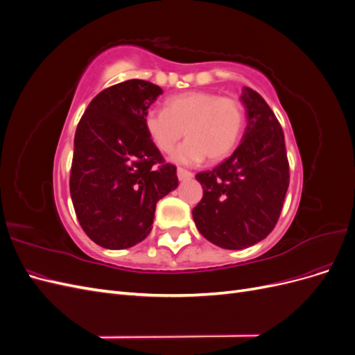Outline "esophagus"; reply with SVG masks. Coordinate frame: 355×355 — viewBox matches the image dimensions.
<instances>
[{
    "mask_svg": "<svg viewBox=\"0 0 355 355\" xmlns=\"http://www.w3.org/2000/svg\"><path fill=\"white\" fill-rule=\"evenodd\" d=\"M176 173H178V178H179V180H185V179H191L192 176H194V175H192V173H191V171H189V170H187V168H182V167H178V171H176Z\"/></svg>",
    "mask_w": 355,
    "mask_h": 355,
    "instance_id": "34e87169",
    "label": "esophagus"
}]
</instances>
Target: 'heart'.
Returning a JSON list of instances; mask_svg holds the SVG:
<instances>
[{
  "label": "heart",
  "instance_id": "obj_1",
  "mask_svg": "<svg viewBox=\"0 0 355 355\" xmlns=\"http://www.w3.org/2000/svg\"><path fill=\"white\" fill-rule=\"evenodd\" d=\"M144 123L161 153L173 151L182 136L188 137L175 153L179 163L197 164L206 157L216 163L237 146L245 123V110L234 96L191 90L171 96L164 110L148 111Z\"/></svg>",
  "mask_w": 355,
  "mask_h": 355
}]
</instances>
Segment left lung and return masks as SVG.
Masks as SVG:
<instances>
[{
	"mask_svg": "<svg viewBox=\"0 0 355 355\" xmlns=\"http://www.w3.org/2000/svg\"><path fill=\"white\" fill-rule=\"evenodd\" d=\"M247 128L234 154L213 170L197 173L202 198L192 216L204 239L223 249H244L277 225L288 188L284 133L262 96L245 87Z\"/></svg>",
	"mask_w": 355,
	"mask_h": 355,
	"instance_id": "left-lung-1",
	"label": "left lung"
}]
</instances>
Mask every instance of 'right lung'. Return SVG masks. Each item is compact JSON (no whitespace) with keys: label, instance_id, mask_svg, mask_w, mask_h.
I'll use <instances>...</instances> for the list:
<instances>
[{"label":"right lung","instance_id":"add662e5","mask_svg":"<svg viewBox=\"0 0 355 355\" xmlns=\"http://www.w3.org/2000/svg\"><path fill=\"white\" fill-rule=\"evenodd\" d=\"M158 85L128 80L90 102L73 137L69 191L84 232L105 249H127L153 230L158 200L178 187L176 166L145 128Z\"/></svg>","mask_w":355,"mask_h":355}]
</instances>
